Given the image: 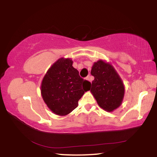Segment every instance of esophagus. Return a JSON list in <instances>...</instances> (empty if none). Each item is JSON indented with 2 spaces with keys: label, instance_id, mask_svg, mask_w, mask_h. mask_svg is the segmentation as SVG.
<instances>
[{
  "label": "esophagus",
  "instance_id": "1",
  "mask_svg": "<svg viewBox=\"0 0 157 157\" xmlns=\"http://www.w3.org/2000/svg\"><path fill=\"white\" fill-rule=\"evenodd\" d=\"M87 80L88 81H89L90 82H91H91H92V80H93V78H92V77L91 76H90V75H89V76H87L86 77V78Z\"/></svg>",
  "mask_w": 157,
  "mask_h": 157
}]
</instances>
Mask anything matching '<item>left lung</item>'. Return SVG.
<instances>
[{"label": "left lung", "mask_w": 157, "mask_h": 157, "mask_svg": "<svg viewBox=\"0 0 157 157\" xmlns=\"http://www.w3.org/2000/svg\"><path fill=\"white\" fill-rule=\"evenodd\" d=\"M91 74L94 77L91 93L100 108L112 112L123 101L124 85L121 78L111 63L102 59L94 63Z\"/></svg>", "instance_id": "8db88e82"}]
</instances>
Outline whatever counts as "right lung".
I'll list each match as a JSON object with an SVG mask.
<instances>
[{
  "instance_id": "1",
  "label": "right lung",
  "mask_w": 157,
  "mask_h": 157,
  "mask_svg": "<svg viewBox=\"0 0 157 157\" xmlns=\"http://www.w3.org/2000/svg\"><path fill=\"white\" fill-rule=\"evenodd\" d=\"M73 63L71 58H59L48 68L41 82V94L45 104L60 116L75 109L79 100L90 90L91 83L79 77Z\"/></svg>"
}]
</instances>
